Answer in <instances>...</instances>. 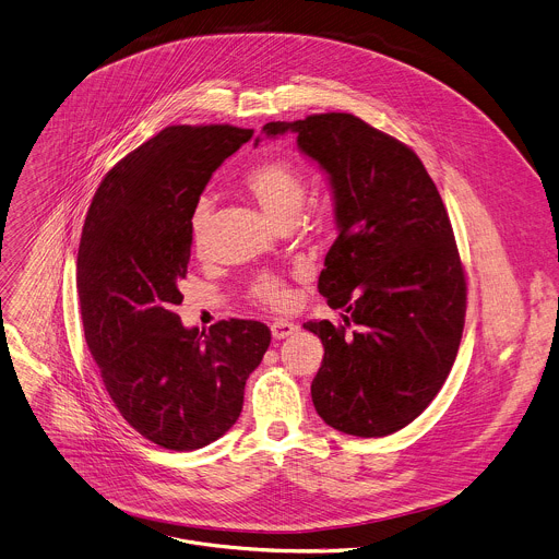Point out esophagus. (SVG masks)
<instances>
[{"mask_svg":"<svg viewBox=\"0 0 559 559\" xmlns=\"http://www.w3.org/2000/svg\"><path fill=\"white\" fill-rule=\"evenodd\" d=\"M296 329H298V326H296L294 322H289V320H274L272 326H270L274 340H285V337H289L292 333H296Z\"/></svg>","mask_w":559,"mask_h":559,"instance_id":"1","label":"esophagus"}]
</instances>
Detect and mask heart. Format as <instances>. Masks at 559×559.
<instances>
[{
    "mask_svg": "<svg viewBox=\"0 0 559 559\" xmlns=\"http://www.w3.org/2000/svg\"><path fill=\"white\" fill-rule=\"evenodd\" d=\"M246 187L252 198L259 202L263 213L278 226L287 222H296L305 200H307V182L302 171L287 160H265L252 167L246 174ZM211 215V200L200 198L191 211L189 226L191 235L198 241L206 228ZM250 296L267 307H285L289 302L287 283L278 276H261L252 283Z\"/></svg>",
    "mask_w": 559,
    "mask_h": 559,
    "instance_id": "1",
    "label": "heart"
}]
</instances>
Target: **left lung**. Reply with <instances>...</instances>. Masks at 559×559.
<instances>
[{
	"label": "left lung",
	"instance_id": "left-lung-1",
	"mask_svg": "<svg viewBox=\"0 0 559 559\" xmlns=\"http://www.w3.org/2000/svg\"><path fill=\"white\" fill-rule=\"evenodd\" d=\"M261 132H296L333 189L340 235L318 289L358 331L305 324L324 346L316 412L357 438L401 431L442 390L464 331L466 274L438 187L412 147L348 112L270 121Z\"/></svg>",
	"mask_w": 559,
	"mask_h": 559
}]
</instances>
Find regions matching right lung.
<instances>
[{
  "mask_svg": "<svg viewBox=\"0 0 559 559\" xmlns=\"http://www.w3.org/2000/svg\"><path fill=\"white\" fill-rule=\"evenodd\" d=\"M252 130L169 126L99 182L78 250L86 346L123 420L169 451H195L239 418L270 346L254 320L185 329L176 307L191 257L189 217L213 171Z\"/></svg>",
  "mask_w": 559,
  "mask_h": 559,
  "instance_id": "1",
  "label": "right lung"
}]
</instances>
